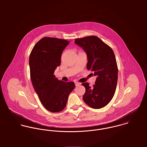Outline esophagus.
Masks as SVG:
<instances>
[{"label": "esophagus", "mask_w": 147, "mask_h": 147, "mask_svg": "<svg viewBox=\"0 0 147 147\" xmlns=\"http://www.w3.org/2000/svg\"><path fill=\"white\" fill-rule=\"evenodd\" d=\"M75 85H76V86H78V85H80V83H79V82H75Z\"/></svg>", "instance_id": "34e87169"}]
</instances>
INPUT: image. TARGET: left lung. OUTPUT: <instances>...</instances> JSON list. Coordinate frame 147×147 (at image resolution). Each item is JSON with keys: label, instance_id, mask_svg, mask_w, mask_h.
Returning <instances> with one entry per match:
<instances>
[{"label": "left lung", "instance_id": "obj_1", "mask_svg": "<svg viewBox=\"0 0 147 147\" xmlns=\"http://www.w3.org/2000/svg\"><path fill=\"white\" fill-rule=\"evenodd\" d=\"M82 47L88 59L86 67L97 76L92 87L83 83L85 93L83 99L85 104L93 109H101L113 98L118 80V67L112 49L96 36H88L75 40Z\"/></svg>", "mask_w": 147, "mask_h": 147}]
</instances>
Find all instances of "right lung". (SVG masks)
Instances as JSON below:
<instances>
[{"label": "right lung", "mask_w": 147, "mask_h": 147, "mask_svg": "<svg viewBox=\"0 0 147 147\" xmlns=\"http://www.w3.org/2000/svg\"><path fill=\"white\" fill-rule=\"evenodd\" d=\"M69 43L62 39L44 37L34 45L29 57L30 78L34 90L45 108L53 113L63 110L69 94L75 88L74 82L59 80L54 75Z\"/></svg>", "instance_id": "obj_1"}]
</instances>
